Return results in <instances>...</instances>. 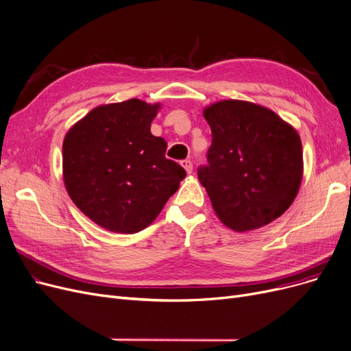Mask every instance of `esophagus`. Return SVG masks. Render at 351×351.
Listing matches in <instances>:
<instances>
[{
    "label": "esophagus",
    "instance_id": "34e87169",
    "mask_svg": "<svg viewBox=\"0 0 351 351\" xmlns=\"http://www.w3.org/2000/svg\"><path fill=\"white\" fill-rule=\"evenodd\" d=\"M180 165L185 167V171H186V173H192V169H193V165H192V160H189V159H185V160H182V162H180Z\"/></svg>",
    "mask_w": 351,
    "mask_h": 351
}]
</instances>
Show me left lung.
<instances>
[{"label":"left lung","instance_id":"8db88e82","mask_svg":"<svg viewBox=\"0 0 351 351\" xmlns=\"http://www.w3.org/2000/svg\"><path fill=\"white\" fill-rule=\"evenodd\" d=\"M204 116L212 143L197 179L218 218L235 231H251L281 217L302 179L295 129L272 110L242 100L218 101Z\"/></svg>","mask_w":351,"mask_h":351}]
</instances>
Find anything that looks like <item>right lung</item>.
Segmentation results:
<instances>
[{"label":"right lung","mask_w":351,"mask_h":351,"mask_svg":"<svg viewBox=\"0 0 351 351\" xmlns=\"http://www.w3.org/2000/svg\"><path fill=\"white\" fill-rule=\"evenodd\" d=\"M158 109L139 99L99 106L66 134V189L75 206L106 230H145L186 176L165 156V139L150 133Z\"/></svg>","instance_id":"1"}]
</instances>
